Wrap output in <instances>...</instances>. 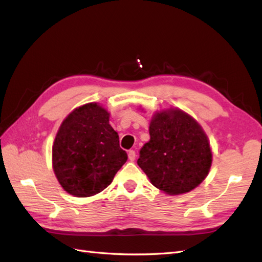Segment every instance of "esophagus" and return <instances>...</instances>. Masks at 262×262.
Masks as SVG:
<instances>
[{
	"mask_svg": "<svg viewBox=\"0 0 262 262\" xmlns=\"http://www.w3.org/2000/svg\"><path fill=\"white\" fill-rule=\"evenodd\" d=\"M128 159H129V161H135V159H136V153H135V151L134 149H129V151H128Z\"/></svg>",
	"mask_w": 262,
	"mask_h": 262,
	"instance_id": "esophagus-1",
	"label": "esophagus"
}]
</instances>
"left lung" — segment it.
I'll return each mask as SVG.
<instances>
[{
	"label": "left lung",
	"instance_id": "1",
	"mask_svg": "<svg viewBox=\"0 0 262 262\" xmlns=\"http://www.w3.org/2000/svg\"><path fill=\"white\" fill-rule=\"evenodd\" d=\"M149 136L137 164L154 187L168 194H181L207 177L213 159L209 141L191 116L177 108L155 113Z\"/></svg>",
	"mask_w": 262,
	"mask_h": 262
}]
</instances>
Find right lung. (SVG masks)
<instances>
[{"mask_svg": "<svg viewBox=\"0 0 262 262\" xmlns=\"http://www.w3.org/2000/svg\"><path fill=\"white\" fill-rule=\"evenodd\" d=\"M126 161L119 136L109 124V113L96 102L72 111L55 137V176L64 190L75 197L101 192Z\"/></svg>", "mask_w": 262, "mask_h": 262, "instance_id": "1", "label": "right lung"}]
</instances>
